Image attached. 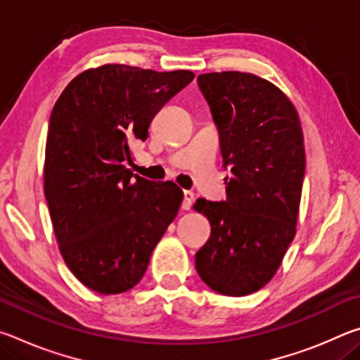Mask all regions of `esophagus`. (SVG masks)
<instances>
[{"instance_id":"1","label":"esophagus","mask_w":360,"mask_h":360,"mask_svg":"<svg viewBox=\"0 0 360 360\" xmlns=\"http://www.w3.org/2000/svg\"><path fill=\"white\" fill-rule=\"evenodd\" d=\"M195 200V195L191 191H184V202H182V210H191V206Z\"/></svg>"}]
</instances>
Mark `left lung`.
I'll return each mask as SVG.
<instances>
[{
	"label": "left lung",
	"mask_w": 360,
	"mask_h": 360,
	"mask_svg": "<svg viewBox=\"0 0 360 360\" xmlns=\"http://www.w3.org/2000/svg\"><path fill=\"white\" fill-rule=\"evenodd\" d=\"M221 139L227 198H198L211 236L195 254L205 284L243 297L275 276L295 236L304 144L297 109L275 84L251 72H208L197 77Z\"/></svg>",
	"instance_id": "left-lung-1"
}]
</instances>
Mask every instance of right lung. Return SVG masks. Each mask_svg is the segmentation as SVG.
Listing matches in <instances>:
<instances>
[{"label": "right lung", "mask_w": 360, "mask_h": 360, "mask_svg": "<svg viewBox=\"0 0 360 360\" xmlns=\"http://www.w3.org/2000/svg\"><path fill=\"white\" fill-rule=\"evenodd\" d=\"M193 77L103 65L72 79L52 109L44 193L53 233L72 275L98 294L135 288L178 214L184 193L174 182L141 178L124 162Z\"/></svg>", "instance_id": "1"}]
</instances>
